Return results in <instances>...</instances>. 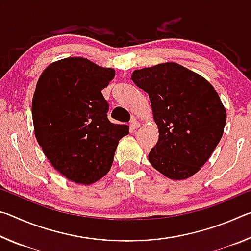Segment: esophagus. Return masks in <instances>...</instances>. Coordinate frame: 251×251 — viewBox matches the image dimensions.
<instances>
[{
	"mask_svg": "<svg viewBox=\"0 0 251 251\" xmlns=\"http://www.w3.org/2000/svg\"><path fill=\"white\" fill-rule=\"evenodd\" d=\"M129 125H130V128H131V129H137L138 127L141 126V123L137 122L136 120H133V121L130 122Z\"/></svg>",
	"mask_w": 251,
	"mask_h": 251,
	"instance_id": "esophagus-1",
	"label": "esophagus"
}]
</instances>
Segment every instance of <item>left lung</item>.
Returning <instances> with one entry per match:
<instances>
[{"label":"left lung","instance_id":"obj_1","mask_svg":"<svg viewBox=\"0 0 251 251\" xmlns=\"http://www.w3.org/2000/svg\"><path fill=\"white\" fill-rule=\"evenodd\" d=\"M131 79L151 104L159 138L148 154L151 166L171 179L196 174L218 145L225 109L211 84L177 63L136 70Z\"/></svg>","mask_w":251,"mask_h":251}]
</instances>
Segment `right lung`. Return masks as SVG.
Segmentation results:
<instances>
[{"label":"right lung","instance_id":"add662e5","mask_svg":"<svg viewBox=\"0 0 251 251\" xmlns=\"http://www.w3.org/2000/svg\"><path fill=\"white\" fill-rule=\"evenodd\" d=\"M113 69L83 57L54 62L37 80L32 117L37 143L53 167L76 184L91 185L109 172L127 125L110 123L101 90Z\"/></svg>","mask_w":251,"mask_h":251}]
</instances>
